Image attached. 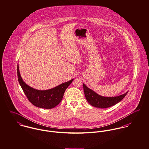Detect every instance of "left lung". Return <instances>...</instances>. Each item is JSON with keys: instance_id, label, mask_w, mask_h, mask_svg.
Listing matches in <instances>:
<instances>
[{"instance_id": "obj_1", "label": "left lung", "mask_w": 149, "mask_h": 149, "mask_svg": "<svg viewBox=\"0 0 149 149\" xmlns=\"http://www.w3.org/2000/svg\"><path fill=\"white\" fill-rule=\"evenodd\" d=\"M83 85L84 95L87 102L93 106L100 109L107 108L115 105L123 99L128 93L127 91L122 95L114 97H105L99 95L87 87L84 83Z\"/></svg>"}]
</instances>
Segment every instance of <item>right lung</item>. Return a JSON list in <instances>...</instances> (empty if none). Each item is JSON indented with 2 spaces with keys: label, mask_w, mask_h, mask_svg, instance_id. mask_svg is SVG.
<instances>
[{
  "label": "right lung",
  "mask_w": 149,
  "mask_h": 149,
  "mask_svg": "<svg viewBox=\"0 0 149 149\" xmlns=\"http://www.w3.org/2000/svg\"><path fill=\"white\" fill-rule=\"evenodd\" d=\"M17 78L19 84L29 100L35 106L50 109L56 106L62 100L67 88L74 79L46 90H38L31 87L22 79L19 66L17 67Z\"/></svg>",
  "instance_id": "right-lung-1"
}]
</instances>
